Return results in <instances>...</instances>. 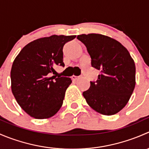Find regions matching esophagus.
Here are the masks:
<instances>
[{"label":"esophagus","mask_w":149,"mask_h":149,"mask_svg":"<svg viewBox=\"0 0 149 149\" xmlns=\"http://www.w3.org/2000/svg\"><path fill=\"white\" fill-rule=\"evenodd\" d=\"M71 79H73V80H74V81H76V80H77V79H79V76H73L71 77Z\"/></svg>","instance_id":"1"}]
</instances>
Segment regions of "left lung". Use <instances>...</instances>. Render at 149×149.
Returning a JSON list of instances; mask_svg holds the SVG:
<instances>
[{"instance_id": "8db88e82", "label": "left lung", "mask_w": 149, "mask_h": 149, "mask_svg": "<svg viewBox=\"0 0 149 149\" xmlns=\"http://www.w3.org/2000/svg\"><path fill=\"white\" fill-rule=\"evenodd\" d=\"M91 66L100 70L96 81L83 95L87 104L99 113L112 115L130 100L136 86V65L127 49L111 37L100 34H81Z\"/></svg>"}]
</instances>
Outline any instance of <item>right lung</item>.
I'll use <instances>...</instances> for the list:
<instances>
[{
    "label": "right lung",
    "mask_w": 149,
    "mask_h": 149,
    "mask_svg": "<svg viewBox=\"0 0 149 149\" xmlns=\"http://www.w3.org/2000/svg\"><path fill=\"white\" fill-rule=\"evenodd\" d=\"M76 35H52L26 45L15 58L10 70L11 91L19 106L31 117L46 119L58 112L70 78L52 76L64 66V45Z\"/></svg>",
    "instance_id": "1"
}]
</instances>
